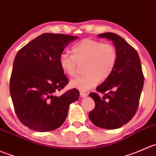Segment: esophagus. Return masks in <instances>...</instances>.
<instances>
[{
  "instance_id": "34e87169",
  "label": "esophagus",
  "mask_w": 156,
  "mask_h": 156,
  "mask_svg": "<svg viewBox=\"0 0 156 156\" xmlns=\"http://www.w3.org/2000/svg\"><path fill=\"white\" fill-rule=\"evenodd\" d=\"M80 96L82 97V98H86V97H87L88 94L86 93V92H80Z\"/></svg>"
}]
</instances>
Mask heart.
<instances>
[{
	"label": "heart",
	"mask_w": 156,
	"mask_h": 156,
	"mask_svg": "<svg viewBox=\"0 0 156 156\" xmlns=\"http://www.w3.org/2000/svg\"><path fill=\"white\" fill-rule=\"evenodd\" d=\"M73 55L66 52L61 54L59 66L64 73L70 77L77 73L79 64L85 63L83 76L72 80L71 87L87 91L98 85L100 80L110 76L118 62V51L115 45L102 43L98 40L85 38L72 48Z\"/></svg>",
	"instance_id": "heart-1"
}]
</instances>
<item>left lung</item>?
I'll return each instance as SVG.
<instances>
[{"label":"left lung","mask_w":156,"mask_h":156,"mask_svg":"<svg viewBox=\"0 0 156 156\" xmlns=\"http://www.w3.org/2000/svg\"><path fill=\"white\" fill-rule=\"evenodd\" d=\"M98 36L113 41L118 62L110 76L96 88L98 92L107 93L102 98L95 92L89 94L95 106L89 118L97 127L114 130L128 123L136 112L144 76L138 53L122 37L112 32Z\"/></svg>","instance_id":"1"}]
</instances>
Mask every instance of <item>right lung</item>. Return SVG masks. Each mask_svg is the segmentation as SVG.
I'll return each mask as SVG.
<instances>
[{
    "mask_svg": "<svg viewBox=\"0 0 156 156\" xmlns=\"http://www.w3.org/2000/svg\"><path fill=\"white\" fill-rule=\"evenodd\" d=\"M78 37L44 33L23 47L16 54L10 81L15 112L23 125L38 132L61 127L69 106L77 101L80 92L70 89L55 95L68 83L58 59L66 46Z\"/></svg>",
    "mask_w": 156,
    "mask_h": 156,
    "instance_id": "right-lung-1",
    "label": "right lung"
}]
</instances>
